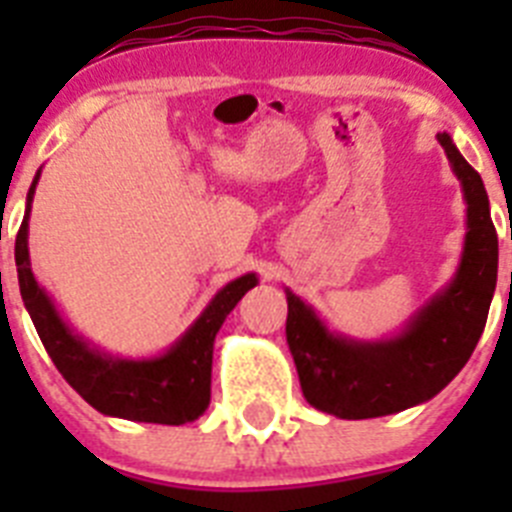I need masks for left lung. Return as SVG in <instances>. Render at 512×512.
<instances>
[{
  "label": "left lung",
  "mask_w": 512,
  "mask_h": 512,
  "mask_svg": "<svg viewBox=\"0 0 512 512\" xmlns=\"http://www.w3.org/2000/svg\"><path fill=\"white\" fill-rule=\"evenodd\" d=\"M467 202V235L456 274L400 333L359 341L333 333L320 315L287 295V343L312 408L343 420L382 418L428 402L464 369L487 323L497 284V233L482 176L449 133H438Z\"/></svg>",
  "instance_id": "1"
}]
</instances>
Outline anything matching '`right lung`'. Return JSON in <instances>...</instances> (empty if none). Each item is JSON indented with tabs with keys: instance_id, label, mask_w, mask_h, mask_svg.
I'll list each match as a JSON object with an SVG mask.
<instances>
[{
	"instance_id": "add662e5",
	"label": "right lung",
	"mask_w": 512,
	"mask_h": 512,
	"mask_svg": "<svg viewBox=\"0 0 512 512\" xmlns=\"http://www.w3.org/2000/svg\"><path fill=\"white\" fill-rule=\"evenodd\" d=\"M38 179L40 171L27 192L25 217L15 241V261L22 302L58 372L94 410L110 418L161 425H184L200 418L210 405L212 346L217 330L248 289L259 284V277L243 274L225 284L207 302L200 318L164 354L151 359H122L104 354L102 348L92 346L63 320L56 302L40 287L30 269L27 220L33 210Z\"/></svg>"
}]
</instances>
